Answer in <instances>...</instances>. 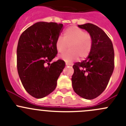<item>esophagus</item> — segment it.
Masks as SVG:
<instances>
[{
    "instance_id": "1",
    "label": "esophagus",
    "mask_w": 126,
    "mask_h": 126,
    "mask_svg": "<svg viewBox=\"0 0 126 126\" xmlns=\"http://www.w3.org/2000/svg\"><path fill=\"white\" fill-rule=\"evenodd\" d=\"M66 66H70L71 64H70V63H68L67 62H66Z\"/></svg>"
}]
</instances>
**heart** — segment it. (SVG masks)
<instances>
[{
	"mask_svg": "<svg viewBox=\"0 0 126 126\" xmlns=\"http://www.w3.org/2000/svg\"><path fill=\"white\" fill-rule=\"evenodd\" d=\"M93 37L90 33L77 27H71L63 32V37H58L55 41V48L58 53H63L60 56L61 59L70 63L77 58L84 59L90 54L93 47Z\"/></svg>",
	"mask_w": 126,
	"mask_h": 126,
	"instance_id": "heart-1",
	"label": "heart"
}]
</instances>
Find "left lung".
Segmentation results:
<instances>
[{"label":"left lung","mask_w":126,"mask_h":126,"mask_svg":"<svg viewBox=\"0 0 126 126\" xmlns=\"http://www.w3.org/2000/svg\"><path fill=\"white\" fill-rule=\"evenodd\" d=\"M92 36L93 47L85 60L73 65L72 85L76 94L86 99H93L105 90L115 66V54L111 39L93 24L78 25Z\"/></svg>","instance_id":"left-lung-1"}]
</instances>
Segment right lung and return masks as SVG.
I'll return each instance as SVG.
<instances>
[{
  "instance_id": "right-lung-1",
  "label": "right lung",
  "mask_w": 126,
  "mask_h": 126,
  "mask_svg": "<svg viewBox=\"0 0 126 126\" xmlns=\"http://www.w3.org/2000/svg\"><path fill=\"white\" fill-rule=\"evenodd\" d=\"M62 27L63 24L56 22H36L27 28L19 39L17 72L25 90L35 98H43L55 90L65 66L62 60L49 63L57 56L55 41Z\"/></svg>"
}]
</instances>
